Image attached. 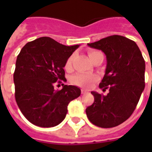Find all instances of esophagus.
I'll list each match as a JSON object with an SVG mask.
<instances>
[{
  "label": "esophagus",
  "instance_id": "1",
  "mask_svg": "<svg viewBox=\"0 0 152 152\" xmlns=\"http://www.w3.org/2000/svg\"><path fill=\"white\" fill-rule=\"evenodd\" d=\"M86 93H87V91H86L85 90H81V94H82V95H84Z\"/></svg>",
  "mask_w": 152,
  "mask_h": 152
}]
</instances>
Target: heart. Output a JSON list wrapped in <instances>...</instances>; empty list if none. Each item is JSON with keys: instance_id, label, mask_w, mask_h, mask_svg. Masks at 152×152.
<instances>
[{"instance_id": "heart-1", "label": "heart", "mask_w": 152, "mask_h": 152, "mask_svg": "<svg viewBox=\"0 0 152 152\" xmlns=\"http://www.w3.org/2000/svg\"><path fill=\"white\" fill-rule=\"evenodd\" d=\"M100 52L96 50H90L88 52V55L90 57L91 61L95 57V55L99 53ZM72 57H69L67 59L65 64H64V69L66 70H70L72 68ZM96 76L92 75V74H85V73H77L71 77V82L75 85L83 87V88H88L90 87L91 84L96 80Z\"/></svg>"}]
</instances>
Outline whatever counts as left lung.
Here are the masks:
<instances>
[{
	"label": "left lung",
	"instance_id": "8db88e82",
	"mask_svg": "<svg viewBox=\"0 0 152 152\" xmlns=\"http://www.w3.org/2000/svg\"><path fill=\"white\" fill-rule=\"evenodd\" d=\"M106 57L105 75L99 83L106 95L91 91L95 101L86 109L91 122L101 128L121 125L132 115L144 91L145 61L134 41L121 35H111L93 43Z\"/></svg>",
	"mask_w": 152,
	"mask_h": 152
}]
</instances>
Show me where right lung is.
I'll return each instance as SVG.
<instances>
[{
	"instance_id": "obj_1",
	"label": "right lung",
	"mask_w": 152,
	"mask_h": 152,
	"mask_svg": "<svg viewBox=\"0 0 152 152\" xmlns=\"http://www.w3.org/2000/svg\"><path fill=\"white\" fill-rule=\"evenodd\" d=\"M79 46H64L50 37H41L20 50L13 75L15 101L33 125L43 128L59 125L65 118L69 102L80 95L76 86L54 89L57 81L65 80V62Z\"/></svg>"
}]
</instances>
